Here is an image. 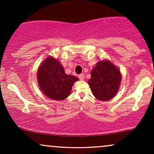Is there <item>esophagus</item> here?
Masks as SVG:
<instances>
[{
  "mask_svg": "<svg viewBox=\"0 0 154 154\" xmlns=\"http://www.w3.org/2000/svg\"><path fill=\"white\" fill-rule=\"evenodd\" d=\"M79 79L81 80V81H83V80L84 79V74H83V73H81V74H80L79 75Z\"/></svg>",
  "mask_w": 154,
  "mask_h": 154,
  "instance_id": "obj_1",
  "label": "esophagus"
}]
</instances>
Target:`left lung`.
Segmentation results:
<instances>
[{
	"label": "left lung",
	"instance_id": "left-lung-1",
	"mask_svg": "<svg viewBox=\"0 0 154 154\" xmlns=\"http://www.w3.org/2000/svg\"><path fill=\"white\" fill-rule=\"evenodd\" d=\"M121 79L120 69L109 60H102L91 71L88 83L97 100L108 101L119 92Z\"/></svg>",
	"mask_w": 154,
	"mask_h": 154
}]
</instances>
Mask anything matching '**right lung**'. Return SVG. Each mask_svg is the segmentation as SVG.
Segmentation results:
<instances>
[{
	"mask_svg": "<svg viewBox=\"0 0 154 154\" xmlns=\"http://www.w3.org/2000/svg\"><path fill=\"white\" fill-rule=\"evenodd\" d=\"M79 79L65 73L60 61L52 56L41 63L37 71V81L42 92L48 98L62 101L70 95L73 83Z\"/></svg>",
	"mask_w": 154,
	"mask_h": 154,
	"instance_id": "1",
	"label": "right lung"
}]
</instances>
